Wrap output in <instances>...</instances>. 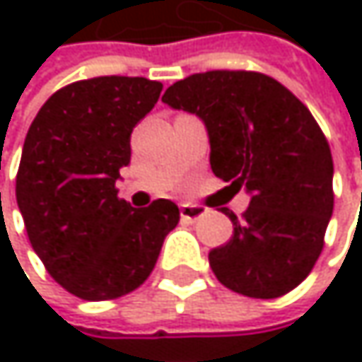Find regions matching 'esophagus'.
I'll return each instance as SVG.
<instances>
[{"label":"esophagus","instance_id":"1","mask_svg":"<svg viewBox=\"0 0 362 362\" xmlns=\"http://www.w3.org/2000/svg\"><path fill=\"white\" fill-rule=\"evenodd\" d=\"M180 216L184 218V220H190V222H194V220H199L201 216H205V207H201V205H194V203H182Z\"/></svg>","mask_w":362,"mask_h":362}]
</instances>
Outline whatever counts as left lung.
I'll return each mask as SVG.
<instances>
[{"label":"left lung","mask_w":362,"mask_h":362,"mask_svg":"<svg viewBox=\"0 0 362 362\" xmlns=\"http://www.w3.org/2000/svg\"><path fill=\"white\" fill-rule=\"evenodd\" d=\"M161 100L203 121L211 172L250 194L243 218L222 207L233 237L209 252L218 281L262 300L298 287L321 255L333 214V159L310 110L252 71L197 73Z\"/></svg>","instance_id":"1"}]
</instances>
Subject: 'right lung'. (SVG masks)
<instances>
[{"mask_svg":"<svg viewBox=\"0 0 362 362\" xmlns=\"http://www.w3.org/2000/svg\"><path fill=\"white\" fill-rule=\"evenodd\" d=\"M163 86L144 77H94L47 98L33 119L16 176V201L33 250L66 291L100 302L153 272L178 205L132 207L117 197L129 136Z\"/></svg>","mask_w":362,"mask_h":362,"instance_id":"1","label":"right lung"}]
</instances>
